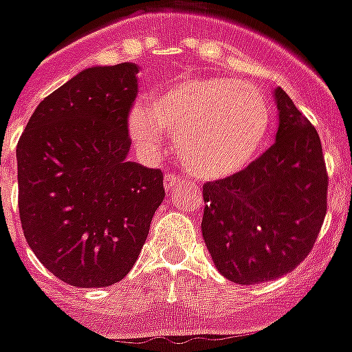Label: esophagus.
I'll use <instances>...</instances> for the list:
<instances>
[{"label":"esophagus","mask_w":352,"mask_h":352,"mask_svg":"<svg viewBox=\"0 0 352 352\" xmlns=\"http://www.w3.org/2000/svg\"><path fill=\"white\" fill-rule=\"evenodd\" d=\"M177 184H181V177H177L175 173H166L164 175V188H166V191H171Z\"/></svg>","instance_id":"1"}]
</instances>
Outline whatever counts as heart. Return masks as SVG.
<instances>
[{
	"mask_svg": "<svg viewBox=\"0 0 352 352\" xmlns=\"http://www.w3.org/2000/svg\"><path fill=\"white\" fill-rule=\"evenodd\" d=\"M271 110L264 96L230 77H190L153 92L130 113V133L153 151L168 133L193 175L224 179L244 170L264 144Z\"/></svg>",
	"mask_w": 352,
	"mask_h": 352,
	"instance_id": "1",
	"label": "heart"
}]
</instances>
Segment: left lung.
<instances>
[{
    "mask_svg": "<svg viewBox=\"0 0 352 352\" xmlns=\"http://www.w3.org/2000/svg\"><path fill=\"white\" fill-rule=\"evenodd\" d=\"M276 141L248 168L206 182L202 236L221 275L242 285L284 276L309 255L327 211L315 126L275 90Z\"/></svg>",
    "mask_w": 352,
    "mask_h": 352,
    "instance_id": "8db88e82",
    "label": "left lung"
}]
</instances>
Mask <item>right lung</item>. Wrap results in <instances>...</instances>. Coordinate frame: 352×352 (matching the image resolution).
I'll use <instances>...</instances> for the list:
<instances>
[{
    "mask_svg": "<svg viewBox=\"0 0 352 352\" xmlns=\"http://www.w3.org/2000/svg\"><path fill=\"white\" fill-rule=\"evenodd\" d=\"M137 72L135 63L79 72L37 104L16 148L25 239L76 287L124 278L164 201L162 171L126 159Z\"/></svg>",
    "mask_w": 352,
    "mask_h": 352,
    "instance_id": "add662e5",
    "label": "right lung"
}]
</instances>
